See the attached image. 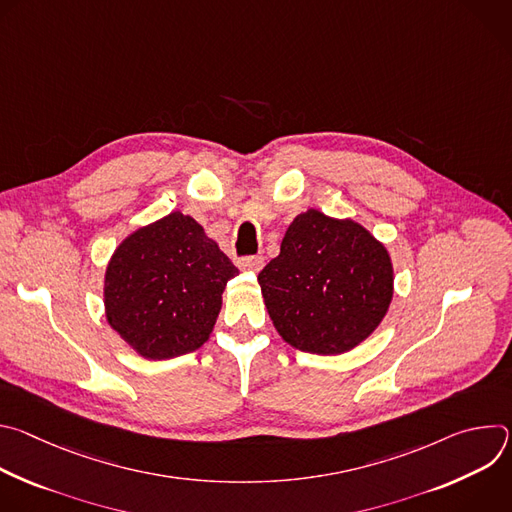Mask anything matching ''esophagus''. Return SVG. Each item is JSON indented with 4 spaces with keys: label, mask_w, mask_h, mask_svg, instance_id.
Wrapping results in <instances>:
<instances>
[{
    "label": "esophagus",
    "mask_w": 512,
    "mask_h": 512,
    "mask_svg": "<svg viewBox=\"0 0 512 512\" xmlns=\"http://www.w3.org/2000/svg\"><path fill=\"white\" fill-rule=\"evenodd\" d=\"M265 265V259L261 257V255H251V257H243L241 261H239V267L243 269V271H261V267Z\"/></svg>",
    "instance_id": "esophagus-1"
}]
</instances>
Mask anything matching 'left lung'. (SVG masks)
<instances>
[{
    "mask_svg": "<svg viewBox=\"0 0 512 512\" xmlns=\"http://www.w3.org/2000/svg\"><path fill=\"white\" fill-rule=\"evenodd\" d=\"M257 281L281 338L314 354H342L369 338L393 298L387 249L358 223L314 208L294 218Z\"/></svg>",
    "mask_w": 512,
    "mask_h": 512,
    "instance_id": "1",
    "label": "left lung"
}]
</instances>
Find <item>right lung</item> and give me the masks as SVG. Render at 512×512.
Masks as SVG:
<instances>
[{
	"mask_svg": "<svg viewBox=\"0 0 512 512\" xmlns=\"http://www.w3.org/2000/svg\"><path fill=\"white\" fill-rule=\"evenodd\" d=\"M237 273L192 216L170 212L113 253L105 273L107 320L145 358L194 352L208 340Z\"/></svg>",
	"mask_w": 512,
	"mask_h": 512,
	"instance_id": "1",
	"label": "right lung"
}]
</instances>
